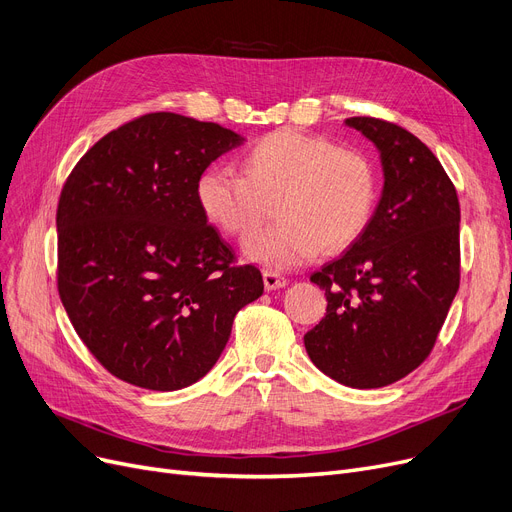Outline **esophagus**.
I'll list each match as a JSON object with an SVG mask.
<instances>
[{
	"instance_id": "obj_1",
	"label": "esophagus",
	"mask_w": 512,
	"mask_h": 512,
	"mask_svg": "<svg viewBox=\"0 0 512 512\" xmlns=\"http://www.w3.org/2000/svg\"><path fill=\"white\" fill-rule=\"evenodd\" d=\"M262 279H264V287L266 289H279V287H285L287 285V277L285 275H281V273H277V271H264V275H262Z\"/></svg>"
}]
</instances>
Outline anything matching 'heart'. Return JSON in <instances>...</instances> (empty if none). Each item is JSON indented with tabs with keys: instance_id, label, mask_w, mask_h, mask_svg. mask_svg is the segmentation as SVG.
<instances>
[{
	"instance_id": "heart-1",
	"label": "heart",
	"mask_w": 512,
	"mask_h": 512,
	"mask_svg": "<svg viewBox=\"0 0 512 512\" xmlns=\"http://www.w3.org/2000/svg\"><path fill=\"white\" fill-rule=\"evenodd\" d=\"M198 202L210 221L233 237L254 233L277 200L281 221L246 241V254L289 269L319 254L350 248L367 231L379 181L373 160L358 148L300 129L264 135L243 154V175L208 166L198 177Z\"/></svg>"
}]
</instances>
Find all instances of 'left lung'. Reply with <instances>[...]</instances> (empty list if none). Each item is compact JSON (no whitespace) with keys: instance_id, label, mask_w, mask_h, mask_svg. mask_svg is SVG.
<instances>
[{"instance_id":"obj_1","label":"left lung","mask_w":512,"mask_h":512,"mask_svg":"<svg viewBox=\"0 0 512 512\" xmlns=\"http://www.w3.org/2000/svg\"><path fill=\"white\" fill-rule=\"evenodd\" d=\"M346 125L377 145L385 181L367 231L310 275L327 314L304 346L331 379L373 389L415 371L435 346L460 283V206L419 137L373 116Z\"/></svg>"}]
</instances>
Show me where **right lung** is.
Instances as JSON below:
<instances>
[{"label": "right lung", "instance_id": "add662e5", "mask_svg": "<svg viewBox=\"0 0 512 512\" xmlns=\"http://www.w3.org/2000/svg\"><path fill=\"white\" fill-rule=\"evenodd\" d=\"M243 137L173 112L110 131L68 175L56 212L58 294L114 377L175 392L225 350L264 291L198 202V177Z\"/></svg>", "mask_w": 512, "mask_h": 512}]
</instances>
